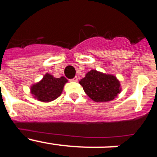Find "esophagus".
<instances>
[{"instance_id":"esophagus-1","label":"esophagus","mask_w":157,"mask_h":157,"mask_svg":"<svg viewBox=\"0 0 157 157\" xmlns=\"http://www.w3.org/2000/svg\"><path fill=\"white\" fill-rule=\"evenodd\" d=\"M71 82H77L78 81V78L77 77H74L73 78H71Z\"/></svg>"}]
</instances>
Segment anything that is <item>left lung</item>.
<instances>
[{"label":"left lung","instance_id":"1","mask_svg":"<svg viewBox=\"0 0 157 157\" xmlns=\"http://www.w3.org/2000/svg\"><path fill=\"white\" fill-rule=\"evenodd\" d=\"M86 94L96 102H107L121 92L120 81L112 75L91 70L79 82Z\"/></svg>","mask_w":157,"mask_h":157}]
</instances>
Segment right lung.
<instances>
[{
  "label": "right lung",
  "instance_id": "right-lung-1",
  "mask_svg": "<svg viewBox=\"0 0 157 157\" xmlns=\"http://www.w3.org/2000/svg\"><path fill=\"white\" fill-rule=\"evenodd\" d=\"M66 78H55L50 74H45L42 79L30 87V93L34 98L42 102H49L59 97L63 91Z\"/></svg>",
  "mask_w": 157,
  "mask_h": 157
}]
</instances>
